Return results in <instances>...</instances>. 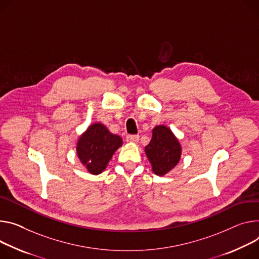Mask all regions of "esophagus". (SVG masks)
<instances>
[{"label": "esophagus", "mask_w": 259, "mask_h": 259, "mask_svg": "<svg viewBox=\"0 0 259 259\" xmlns=\"http://www.w3.org/2000/svg\"><path fill=\"white\" fill-rule=\"evenodd\" d=\"M126 140H127L128 143L135 144V143H137L138 140H139V135H127L126 136Z\"/></svg>", "instance_id": "1"}]
</instances>
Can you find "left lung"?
Wrapping results in <instances>:
<instances>
[{
	"instance_id": "8db88e82",
	"label": "left lung",
	"mask_w": 259,
	"mask_h": 259,
	"mask_svg": "<svg viewBox=\"0 0 259 259\" xmlns=\"http://www.w3.org/2000/svg\"><path fill=\"white\" fill-rule=\"evenodd\" d=\"M146 155L157 176H164L170 171L180 161L182 147L171 130L159 125L153 129L150 144L145 148Z\"/></svg>"
}]
</instances>
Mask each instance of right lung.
Returning a JSON list of instances; mask_svg holds the SVG:
<instances>
[{
    "instance_id": "right-lung-1",
    "label": "right lung",
    "mask_w": 259,
    "mask_h": 259,
    "mask_svg": "<svg viewBox=\"0 0 259 259\" xmlns=\"http://www.w3.org/2000/svg\"><path fill=\"white\" fill-rule=\"evenodd\" d=\"M123 145L119 135L112 134L101 123L91 125L78 138L76 152L80 162L92 175L101 174L114 152Z\"/></svg>"
}]
</instances>
